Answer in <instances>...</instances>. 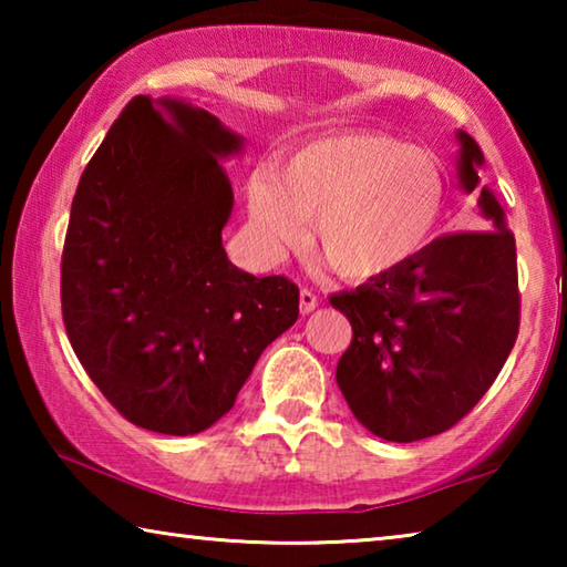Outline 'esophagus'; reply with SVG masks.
Returning <instances> with one entry per match:
<instances>
[{
    "label": "esophagus",
    "mask_w": 567,
    "mask_h": 567,
    "mask_svg": "<svg viewBox=\"0 0 567 567\" xmlns=\"http://www.w3.org/2000/svg\"><path fill=\"white\" fill-rule=\"evenodd\" d=\"M318 305H320L318 295H315L312 290H300V310H302V315H310Z\"/></svg>",
    "instance_id": "1"
}]
</instances>
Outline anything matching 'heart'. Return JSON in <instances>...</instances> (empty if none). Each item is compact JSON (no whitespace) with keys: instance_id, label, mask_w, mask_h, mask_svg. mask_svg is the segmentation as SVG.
I'll return each mask as SVG.
<instances>
[{"instance_id":"heart-1","label":"heart","mask_w":567,"mask_h":567,"mask_svg":"<svg viewBox=\"0 0 567 567\" xmlns=\"http://www.w3.org/2000/svg\"><path fill=\"white\" fill-rule=\"evenodd\" d=\"M450 185L430 150L375 130L324 134L292 150L280 177L249 182V215L267 255H280L312 219L318 255L344 280H380L433 243Z\"/></svg>"}]
</instances>
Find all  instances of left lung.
Wrapping results in <instances>:
<instances>
[{"instance_id": "8db88e82", "label": "left lung", "mask_w": 567, "mask_h": 567, "mask_svg": "<svg viewBox=\"0 0 567 567\" xmlns=\"http://www.w3.org/2000/svg\"><path fill=\"white\" fill-rule=\"evenodd\" d=\"M460 140V185L477 187L483 152ZM475 227L443 235L417 260L330 297L352 324L338 385L370 433L415 443L445 433L473 410L520 330L515 235L487 187Z\"/></svg>"}]
</instances>
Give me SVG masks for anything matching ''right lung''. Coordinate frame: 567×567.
I'll return each instance as SVG.
<instances>
[{"mask_svg": "<svg viewBox=\"0 0 567 567\" xmlns=\"http://www.w3.org/2000/svg\"><path fill=\"white\" fill-rule=\"evenodd\" d=\"M130 100L84 167L62 249V320L112 408L162 435L233 410L272 340L300 315L282 275L227 260L233 185L219 157L243 137L179 100Z\"/></svg>", "mask_w": 567, "mask_h": 567, "instance_id": "right-lung-1", "label": "right lung"}]
</instances>
